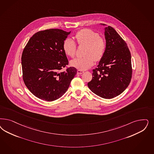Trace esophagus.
<instances>
[{
	"mask_svg": "<svg viewBox=\"0 0 154 154\" xmlns=\"http://www.w3.org/2000/svg\"><path fill=\"white\" fill-rule=\"evenodd\" d=\"M83 72H84V71H82V70H79V69H78V70L77 71V74H82Z\"/></svg>",
	"mask_w": 154,
	"mask_h": 154,
	"instance_id": "esophagus-1",
	"label": "esophagus"
}]
</instances>
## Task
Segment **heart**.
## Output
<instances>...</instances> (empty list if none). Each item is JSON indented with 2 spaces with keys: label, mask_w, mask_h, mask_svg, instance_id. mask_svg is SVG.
<instances>
[{
  "label": "heart",
  "mask_w": 154,
  "mask_h": 154,
  "mask_svg": "<svg viewBox=\"0 0 154 154\" xmlns=\"http://www.w3.org/2000/svg\"><path fill=\"white\" fill-rule=\"evenodd\" d=\"M74 37L78 45L85 46L83 53L85 56L71 60L70 65L72 67L79 70H86L94 65L95 61H100L103 58L106 42L104 38L99 36V33L89 29H83L78 31ZM63 50L66 55L74 57L76 50L74 41L66 38L63 43Z\"/></svg>",
  "instance_id": "obj_1"
}]
</instances>
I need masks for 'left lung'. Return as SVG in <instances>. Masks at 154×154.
<instances>
[{"instance_id": "1", "label": "left lung", "mask_w": 154, "mask_h": 154, "mask_svg": "<svg viewBox=\"0 0 154 154\" xmlns=\"http://www.w3.org/2000/svg\"><path fill=\"white\" fill-rule=\"evenodd\" d=\"M101 25H106L104 24ZM106 48L88 86L100 97L110 99L122 93L132 76L131 54L126 43L112 26L105 28Z\"/></svg>"}]
</instances>
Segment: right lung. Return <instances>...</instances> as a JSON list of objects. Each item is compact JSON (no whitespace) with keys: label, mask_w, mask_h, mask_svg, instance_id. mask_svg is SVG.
<instances>
[{"label":"right lung","mask_w":154,"mask_h":154,"mask_svg":"<svg viewBox=\"0 0 154 154\" xmlns=\"http://www.w3.org/2000/svg\"><path fill=\"white\" fill-rule=\"evenodd\" d=\"M70 32L59 29L39 31L24 49L23 79L28 89L40 99L52 101L60 98L76 74L73 67L60 71L69 64L63 43Z\"/></svg>","instance_id":"add662e5"}]
</instances>
